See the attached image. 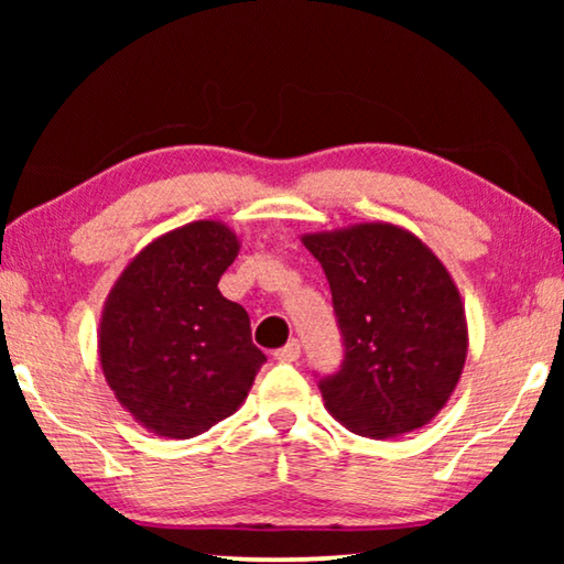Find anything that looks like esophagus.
Wrapping results in <instances>:
<instances>
[{
    "label": "esophagus",
    "mask_w": 564,
    "mask_h": 564,
    "mask_svg": "<svg viewBox=\"0 0 564 564\" xmlns=\"http://www.w3.org/2000/svg\"><path fill=\"white\" fill-rule=\"evenodd\" d=\"M274 357L280 361H297L300 359V344L292 338L288 346H282L280 351H274Z\"/></svg>",
    "instance_id": "1"
}]
</instances>
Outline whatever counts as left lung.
<instances>
[{
    "instance_id": "8db88e82",
    "label": "left lung",
    "mask_w": 564,
    "mask_h": 564,
    "mask_svg": "<svg viewBox=\"0 0 564 564\" xmlns=\"http://www.w3.org/2000/svg\"><path fill=\"white\" fill-rule=\"evenodd\" d=\"M344 334V365L321 380L328 413L369 438L426 426L457 388L467 315L442 259L411 230L372 220L303 234Z\"/></svg>"
}]
</instances>
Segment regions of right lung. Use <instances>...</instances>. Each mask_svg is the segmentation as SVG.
I'll use <instances>...</instances> for the list:
<instances>
[{"label": "right lung", "instance_id": "right-lung-1", "mask_svg": "<svg viewBox=\"0 0 564 564\" xmlns=\"http://www.w3.org/2000/svg\"><path fill=\"white\" fill-rule=\"evenodd\" d=\"M238 251L226 223L195 220L143 246L110 288L99 367L151 434H205L243 405L267 361L251 344L249 313L218 290Z\"/></svg>", "mask_w": 564, "mask_h": 564}]
</instances>
